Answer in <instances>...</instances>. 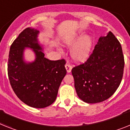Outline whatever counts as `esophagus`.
Masks as SVG:
<instances>
[{"label": "esophagus", "mask_w": 130, "mask_h": 130, "mask_svg": "<svg viewBox=\"0 0 130 130\" xmlns=\"http://www.w3.org/2000/svg\"><path fill=\"white\" fill-rule=\"evenodd\" d=\"M65 68H66V69H67V73H70V72L71 71V69L72 68H73V67H72V65H71V64H69V63H67V64L65 65Z\"/></svg>", "instance_id": "esophagus-1"}]
</instances>
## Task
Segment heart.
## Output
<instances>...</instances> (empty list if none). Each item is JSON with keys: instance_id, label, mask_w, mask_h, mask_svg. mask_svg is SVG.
<instances>
[{"instance_id": "b5f03b06", "label": "heart", "mask_w": 130, "mask_h": 130, "mask_svg": "<svg viewBox=\"0 0 130 130\" xmlns=\"http://www.w3.org/2000/svg\"><path fill=\"white\" fill-rule=\"evenodd\" d=\"M77 36L68 37L65 40V44L71 46L75 43ZM92 45V40L89 36H85L80 38L75 43L71 50V55L73 59L78 63L86 61L90 56Z\"/></svg>"}]
</instances>
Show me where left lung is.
Segmentation results:
<instances>
[{
    "instance_id": "8db88e82",
    "label": "left lung",
    "mask_w": 130,
    "mask_h": 130,
    "mask_svg": "<svg viewBox=\"0 0 130 130\" xmlns=\"http://www.w3.org/2000/svg\"><path fill=\"white\" fill-rule=\"evenodd\" d=\"M124 68L121 44L110 31L106 36L99 38L85 63L72 69L78 96L91 104L109 99L120 85Z\"/></svg>"
}]
</instances>
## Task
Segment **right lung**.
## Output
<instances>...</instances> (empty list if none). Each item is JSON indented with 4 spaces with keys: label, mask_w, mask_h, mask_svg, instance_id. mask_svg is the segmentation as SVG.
I'll return each instance as SVG.
<instances>
[{
    "label": "right lung",
    "mask_w": 130,
    "mask_h": 130,
    "mask_svg": "<svg viewBox=\"0 0 130 130\" xmlns=\"http://www.w3.org/2000/svg\"><path fill=\"white\" fill-rule=\"evenodd\" d=\"M39 31L27 28L18 35L10 48L8 75L18 99L31 107L42 108L53 104L59 87L67 73L64 59L51 61L44 57L38 43ZM25 47L33 49L37 58L32 63L23 60Z\"/></svg>",
    "instance_id": "obj_1"
}]
</instances>
